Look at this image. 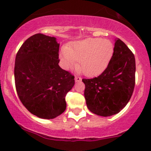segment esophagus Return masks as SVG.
<instances>
[{
    "label": "esophagus",
    "instance_id": "1",
    "mask_svg": "<svg viewBox=\"0 0 151 151\" xmlns=\"http://www.w3.org/2000/svg\"><path fill=\"white\" fill-rule=\"evenodd\" d=\"M74 80H75V82H80L82 80V78L80 77H78V76H75Z\"/></svg>",
    "mask_w": 151,
    "mask_h": 151
}]
</instances>
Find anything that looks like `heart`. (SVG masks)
I'll list each match as a JSON object with an SVG mask.
<instances>
[{
	"instance_id": "heart-1",
	"label": "heart",
	"mask_w": 151,
	"mask_h": 151,
	"mask_svg": "<svg viewBox=\"0 0 151 151\" xmlns=\"http://www.w3.org/2000/svg\"><path fill=\"white\" fill-rule=\"evenodd\" d=\"M113 43L101 38H86L63 47L59 53L61 66L70 70L78 60L77 70L87 76H94L106 69L114 54Z\"/></svg>"
}]
</instances>
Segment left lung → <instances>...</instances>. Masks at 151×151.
<instances>
[{
  "mask_svg": "<svg viewBox=\"0 0 151 151\" xmlns=\"http://www.w3.org/2000/svg\"><path fill=\"white\" fill-rule=\"evenodd\" d=\"M135 71L134 55L124 42L116 39L112 58L102 74L83 80L88 109L103 117L118 113L133 93Z\"/></svg>",
  "mask_w": 151,
  "mask_h": 151,
  "instance_id": "1",
  "label": "left lung"
}]
</instances>
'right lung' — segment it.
<instances>
[{"instance_id":"1","label":"right lung","mask_w":151,"mask_h":151,"mask_svg":"<svg viewBox=\"0 0 151 151\" xmlns=\"http://www.w3.org/2000/svg\"><path fill=\"white\" fill-rule=\"evenodd\" d=\"M55 37L36 33L21 46L15 58L14 80L21 102L33 115L53 119L66 108V96L74 77L59 66Z\"/></svg>"}]
</instances>
